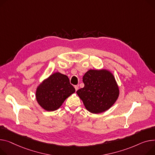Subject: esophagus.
Here are the masks:
<instances>
[{
    "label": "esophagus",
    "mask_w": 155,
    "mask_h": 155,
    "mask_svg": "<svg viewBox=\"0 0 155 155\" xmlns=\"http://www.w3.org/2000/svg\"><path fill=\"white\" fill-rule=\"evenodd\" d=\"M75 90H76V91H77V90H78V86L75 85Z\"/></svg>",
    "instance_id": "34e87169"
}]
</instances>
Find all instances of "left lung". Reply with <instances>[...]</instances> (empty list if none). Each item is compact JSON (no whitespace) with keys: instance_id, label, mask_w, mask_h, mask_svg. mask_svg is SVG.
<instances>
[{"instance_id":"8db88e82","label":"left lung","mask_w":155,"mask_h":155,"mask_svg":"<svg viewBox=\"0 0 155 155\" xmlns=\"http://www.w3.org/2000/svg\"><path fill=\"white\" fill-rule=\"evenodd\" d=\"M84 87L77 91L86 109L92 113L108 110L117 101L119 89L114 76L106 70H90L83 77Z\"/></svg>"}]
</instances>
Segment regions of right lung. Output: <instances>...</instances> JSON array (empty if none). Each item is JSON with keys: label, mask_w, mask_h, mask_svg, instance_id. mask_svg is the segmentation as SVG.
Returning a JSON list of instances; mask_svg holds the SVG:
<instances>
[{"label": "right lung", "mask_w": 155, "mask_h": 155, "mask_svg": "<svg viewBox=\"0 0 155 155\" xmlns=\"http://www.w3.org/2000/svg\"><path fill=\"white\" fill-rule=\"evenodd\" d=\"M75 91V89L70 84L68 77L56 72L37 87L36 98L44 110L55 111Z\"/></svg>", "instance_id": "right-lung-1"}]
</instances>
